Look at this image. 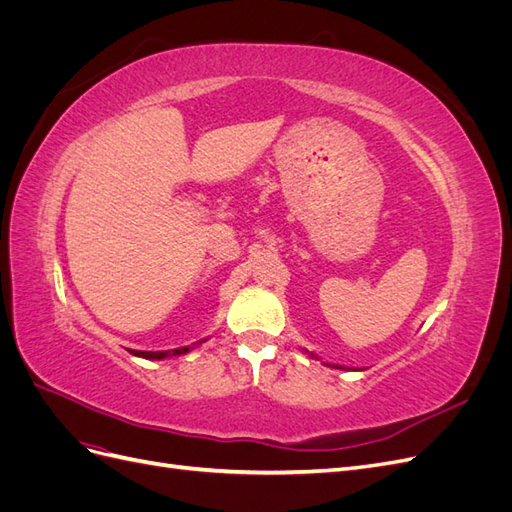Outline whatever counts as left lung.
Returning a JSON list of instances; mask_svg holds the SVG:
<instances>
[{"mask_svg": "<svg viewBox=\"0 0 512 512\" xmlns=\"http://www.w3.org/2000/svg\"><path fill=\"white\" fill-rule=\"evenodd\" d=\"M333 367H337V369H344V367H339V365H333Z\"/></svg>", "mask_w": 512, "mask_h": 512, "instance_id": "obj_1", "label": "left lung"}]
</instances>
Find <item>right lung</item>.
I'll use <instances>...</instances> for the list:
<instances>
[{
  "instance_id": "right-lung-1",
  "label": "right lung",
  "mask_w": 512,
  "mask_h": 512,
  "mask_svg": "<svg viewBox=\"0 0 512 512\" xmlns=\"http://www.w3.org/2000/svg\"><path fill=\"white\" fill-rule=\"evenodd\" d=\"M200 344V342H198ZM192 346H183V348H175V350H160V352H143V350H136V356H143V359H166V356H179L190 352Z\"/></svg>"
}]
</instances>
